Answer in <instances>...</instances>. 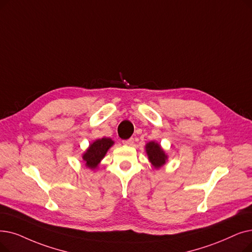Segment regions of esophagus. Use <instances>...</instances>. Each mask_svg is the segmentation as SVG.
<instances>
[{"label":"esophagus","mask_w":252,"mask_h":252,"mask_svg":"<svg viewBox=\"0 0 252 252\" xmlns=\"http://www.w3.org/2000/svg\"><path fill=\"white\" fill-rule=\"evenodd\" d=\"M123 143L125 145H128V146H132L134 144V138H129V139H126V140H124Z\"/></svg>","instance_id":"1"}]
</instances>
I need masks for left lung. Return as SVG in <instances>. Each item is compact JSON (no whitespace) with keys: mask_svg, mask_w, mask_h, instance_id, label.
Listing matches in <instances>:
<instances>
[{"mask_svg":"<svg viewBox=\"0 0 252 252\" xmlns=\"http://www.w3.org/2000/svg\"><path fill=\"white\" fill-rule=\"evenodd\" d=\"M146 152L150 162L155 166V168H159L165 165L167 156L160 148L159 144L156 143V142H149L146 145Z\"/></svg>","mask_w":252,"mask_h":252,"instance_id":"obj_1","label":"left lung"}]
</instances>
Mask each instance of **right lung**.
Instances as JSON below:
<instances>
[{
    "label": "right lung",
    "mask_w": 252,
    "mask_h": 252,
    "mask_svg": "<svg viewBox=\"0 0 252 252\" xmlns=\"http://www.w3.org/2000/svg\"><path fill=\"white\" fill-rule=\"evenodd\" d=\"M113 143L114 142L109 138H102L94 141L82 157L85 161V166L91 169H95Z\"/></svg>",
    "instance_id": "obj_1"
}]
</instances>
